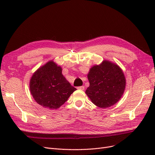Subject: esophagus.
Segmentation results:
<instances>
[{"label": "esophagus", "mask_w": 155, "mask_h": 155, "mask_svg": "<svg viewBox=\"0 0 155 155\" xmlns=\"http://www.w3.org/2000/svg\"><path fill=\"white\" fill-rule=\"evenodd\" d=\"M78 89H79V90H81V91H83L84 89H85V87L84 86H81V87H77Z\"/></svg>", "instance_id": "esophagus-1"}]
</instances>
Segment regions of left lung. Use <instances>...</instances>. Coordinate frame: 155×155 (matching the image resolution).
Listing matches in <instances>:
<instances>
[{"label": "left lung", "mask_w": 155, "mask_h": 155, "mask_svg": "<svg viewBox=\"0 0 155 155\" xmlns=\"http://www.w3.org/2000/svg\"><path fill=\"white\" fill-rule=\"evenodd\" d=\"M87 78L90 86L85 93L97 107H110L123 96L126 79L123 70L117 64L104 60L91 68Z\"/></svg>", "instance_id": "8db88e82"}]
</instances>
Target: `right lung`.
<instances>
[{
    "instance_id": "1",
    "label": "right lung",
    "mask_w": 155,
    "mask_h": 155,
    "mask_svg": "<svg viewBox=\"0 0 155 155\" xmlns=\"http://www.w3.org/2000/svg\"><path fill=\"white\" fill-rule=\"evenodd\" d=\"M76 90L62 74V68L52 60L37 69L30 81L34 99L48 109H59Z\"/></svg>"
}]
</instances>
